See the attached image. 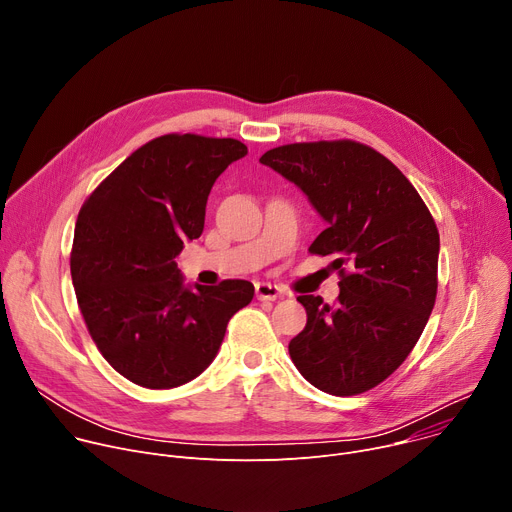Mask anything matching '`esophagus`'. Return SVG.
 <instances>
[{"mask_svg": "<svg viewBox=\"0 0 512 512\" xmlns=\"http://www.w3.org/2000/svg\"><path fill=\"white\" fill-rule=\"evenodd\" d=\"M255 294H257L259 300H267V302H273L277 298H282V290L277 288V286H273V284H269V282H259L255 286Z\"/></svg>", "mask_w": 512, "mask_h": 512, "instance_id": "obj_1", "label": "esophagus"}]
</instances>
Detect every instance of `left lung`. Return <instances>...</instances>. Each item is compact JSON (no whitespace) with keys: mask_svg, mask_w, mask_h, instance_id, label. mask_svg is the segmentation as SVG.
Wrapping results in <instances>:
<instances>
[{"mask_svg":"<svg viewBox=\"0 0 512 512\" xmlns=\"http://www.w3.org/2000/svg\"><path fill=\"white\" fill-rule=\"evenodd\" d=\"M259 161L292 181L327 222L308 251L333 255L341 269L335 306L298 296L308 320L290 357L322 392L371 390L408 357L435 306V220L402 171L361 143L284 145Z\"/></svg>","mask_w":512,"mask_h":512,"instance_id":"left-lung-1","label":"left lung"}]
</instances>
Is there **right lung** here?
<instances>
[{
    "label": "right lung",
    "instance_id": "1",
    "mask_svg": "<svg viewBox=\"0 0 512 512\" xmlns=\"http://www.w3.org/2000/svg\"><path fill=\"white\" fill-rule=\"evenodd\" d=\"M247 155L235 138L165 134L136 149L79 210L71 277L87 331L126 380L169 390L214 361L245 280L185 286L175 257L204 230L214 181Z\"/></svg>",
    "mask_w": 512,
    "mask_h": 512
}]
</instances>
